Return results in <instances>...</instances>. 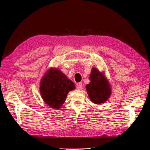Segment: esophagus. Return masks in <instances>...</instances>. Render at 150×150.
<instances>
[{
  "label": "esophagus",
  "mask_w": 150,
  "mask_h": 150,
  "mask_svg": "<svg viewBox=\"0 0 150 150\" xmlns=\"http://www.w3.org/2000/svg\"><path fill=\"white\" fill-rule=\"evenodd\" d=\"M76 88H77V89H78V90L82 89V88H83V84L81 83H78V84L76 85Z\"/></svg>",
  "instance_id": "obj_1"
}]
</instances>
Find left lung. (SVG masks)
Segmentation results:
<instances>
[{"label": "left lung", "instance_id": "1", "mask_svg": "<svg viewBox=\"0 0 150 150\" xmlns=\"http://www.w3.org/2000/svg\"><path fill=\"white\" fill-rule=\"evenodd\" d=\"M89 79L90 83L86 88L90 100L96 104L104 103L111 94V86L105 74L93 67Z\"/></svg>", "mask_w": 150, "mask_h": 150}]
</instances>
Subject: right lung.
<instances>
[{"instance_id":"1","label":"right lung","mask_w":150,"mask_h":150,"mask_svg":"<svg viewBox=\"0 0 150 150\" xmlns=\"http://www.w3.org/2000/svg\"><path fill=\"white\" fill-rule=\"evenodd\" d=\"M75 88L72 81L57 68L49 69L40 82L41 97L45 103L54 110L61 108L68 93Z\"/></svg>"}]
</instances>
